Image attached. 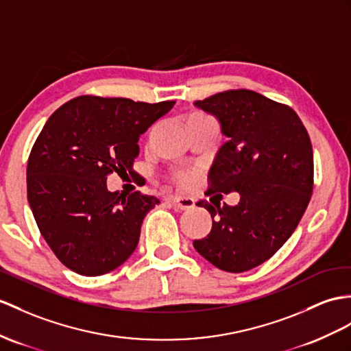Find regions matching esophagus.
Listing matches in <instances>:
<instances>
[{"mask_svg":"<svg viewBox=\"0 0 351 351\" xmlns=\"http://www.w3.org/2000/svg\"><path fill=\"white\" fill-rule=\"evenodd\" d=\"M177 210H191L195 207V199L191 196H173L169 198Z\"/></svg>","mask_w":351,"mask_h":351,"instance_id":"34e87169","label":"esophagus"}]
</instances>
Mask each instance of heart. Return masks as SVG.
Returning a JSON list of instances; mask_svg holds the SVG:
<instances>
[{
    "mask_svg": "<svg viewBox=\"0 0 351 351\" xmlns=\"http://www.w3.org/2000/svg\"><path fill=\"white\" fill-rule=\"evenodd\" d=\"M174 180L178 184L187 186V184H191L193 180V173L192 171H178V173L174 174Z\"/></svg>",
    "mask_w": 351,
    "mask_h": 351,
    "instance_id": "b5f03b06",
    "label": "heart"
}]
</instances>
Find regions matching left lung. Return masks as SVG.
<instances>
[{
	"label": "left lung",
	"mask_w": 351,
	"mask_h": 351,
	"mask_svg": "<svg viewBox=\"0 0 351 351\" xmlns=\"http://www.w3.org/2000/svg\"><path fill=\"white\" fill-rule=\"evenodd\" d=\"M195 106L215 114L228 136L208 173L207 193L238 192L241 198L216 208L198 202L210 211L213 226L193 247L219 269L249 271L289 240L308 207L310 135L293 108L253 90L219 92Z\"/></svg>",
	"instance_id": "obj_1"
}]
</instances>
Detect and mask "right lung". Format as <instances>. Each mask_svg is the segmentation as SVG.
Instances as JSON below:
<instances>
[{
	"label": "right lung",
	"mask_w": 351,
	"mask_h": 351,
	"mask_svg": "<svg viewBox=\"0 0 351 351\" xmlns=\"http://www.w3.org/2000/svg\"><path fill=\"white\" fill-rule=\"evenodd\" d=\"M176 101L77 97L49 117L31 149L28 202L40 232L66 268L102 276L130 258L156 196L107 191V176L134 174L138 138Z\"/></svg>",
	"instance_id": "1"
}]
</instances>
